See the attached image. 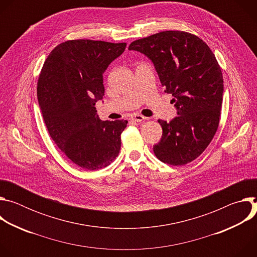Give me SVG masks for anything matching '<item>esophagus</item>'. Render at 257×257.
<instances>
[{
    "instance_id": "obj_1",
    "label": "esophagus",
    "mask_w": 257,
    "mask_h": 257,
    "mask_svg": "<svg viewBox=\"0 0 257 257\" xmlns=\"http://www.w3.org/2000/svg\"><path fill=\"white\" fill-rule=\"evenodd\" d=\"M144 119H145V117H143L141 115H138V114H134L130 117V120H132L134 122H142Z\"/></svg>"
}]
</instances>
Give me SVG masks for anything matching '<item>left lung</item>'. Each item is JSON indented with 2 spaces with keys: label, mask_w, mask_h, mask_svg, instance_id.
<instances>
[{
  "label": "left lung",
  "mask_w": 257,
  "mask_h": 257,
  "mask_svg": "<svg viewBox=\"0 0 257 257\" xmlns=\"http://www.w3.org/2000/svg\"><path fill=\"white\" fill-rule=\"evenodd\" d=\"M129 50L152 60L177 108L169 123L159 120L163 135L154 145L156 157L172 166L194 161L212 140L221 117L224 80L213 53L198 36L178 30L134 41Z\"/></svg>",
  "instance_id": "1"
}]
</instances>
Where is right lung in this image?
<instances>
[{"instance_id":"obj_1","label":"right lung","mask_w":257,"mask_h":257,"mask_svg":"<svg viewBox=\"0 0 257 257\" xmlns=\"http://www.w3.org/2000/svg\"><path fill=\"white\" fill-rule=\"evenodd\" d=\"M126 43L73 40L48 56L38 81V99L50 136L78 167L94 171L111 164L121 149L128 121H101L94 106L102 99V74Z\"/></svg>"}]
</instances>
